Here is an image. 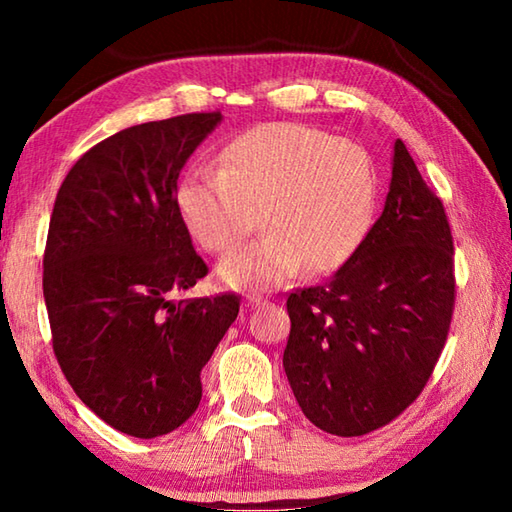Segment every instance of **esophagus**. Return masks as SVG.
Instances as JSON below:
<instances>
[{
    "mask_svg": "<svg viewBox=\"0 0 512 512\" xmlns=\"http://www.w3.org/2000/svg\"><path fill=\"white\" fill-rule=\"evenodd\" d=\"M259 302H262V296H257V293H248V296L244 298V307L253 309L259 305Z\"/></svg>",
    "mask_w": 512,
    "mask_h": 512,
    "instance_id": "esophagus-1",
    "label": "esophagus"
}]
</instances>
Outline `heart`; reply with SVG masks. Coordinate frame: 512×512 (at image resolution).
<instances>
[{
  "instance_id": "b5f03b06",
  "label": "heart",
  "mask_w": 512,
  "mask_h": 512,
  "mask_svg": "<svg viewBox=\"0 0 512 512\" xmlns=\"http://www.w3.org/2000/svg\"><path fill=\"white\" fill-rule=\"evenodd\" d=\"M377 173L361 144L320 128L273 121L225 146L214 171H194L178 185L185 228L210 253H228L216 275L235 289H273L309 271L343 266L366 237ZM260 216L257 217L256 214Z\"/></svg>"
}]
</instances>
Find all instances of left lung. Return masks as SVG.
Here are the masks:
<instances>
[{"mask_svg": "<svg viewBox=\"0 0 512 512\" xmlns=\"http://www.w3.org/2000/svg\"><path fill=\"white\" fill-rule=\"evenodd\" d=\"M456 300L445 205L402 140L384 212L332 280L287 298L284 372L302 413L363 436L409 409L445 348Z\"/></svg>", "mask_w": 512, "mask_h": 512, "instance_id": "1", "label": "left lung"}]
</instances>
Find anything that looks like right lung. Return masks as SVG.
Instances as JSON below:
<instances>
[{
	"label": "right lung",
	"mask_w": 512,
	"mask_h": 512,
	"mask_svg": "<svg viewBox=\"0 0 512 512\" xmlns=\"http://www.w3.org/2000/svg\"><path fill=\"white\" fill-rule=\"evenodd\" d=\"M221 112L131 126L63 180L42 259L58 366L85 406L135 438L198 409L201 370L239 314L237 293L171 300L207 275L176 207L178 176Z\"/></svg>",
	"instance_id": "right-lung-1"
}]
</instances>
